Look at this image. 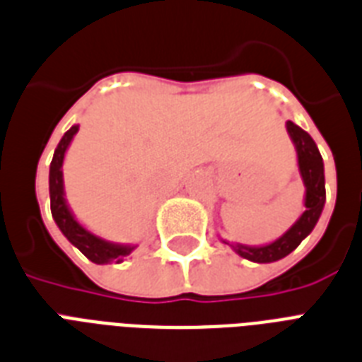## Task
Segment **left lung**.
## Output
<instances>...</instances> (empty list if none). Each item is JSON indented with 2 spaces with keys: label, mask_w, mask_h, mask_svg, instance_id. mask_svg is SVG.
I'll list each match as a JSON object with an SVG mask.
<instances>
[{
  "label": "left lung",
  "mask_w": 362,
  "mask_h": 362,
  "mask_svg": "<svg viewBox=\"0 0 362 362\" xmlns=\"http://www.w3.org/2000/svg\"><path fill=\"white\" fill-rule=\"evenodd\" d=\"M286 127L293 144H295L298 173H300L304 187H306V195H304L306 210L280 238H276L270 244L246 246V244H238V242L237 244L227 242L240 257L253 261V263H274L278 259L289 255L312 233L320 220L321 212H323V206H325V169H323V158H321L320 150L315 146L314 139L306 131L300 129L297 124L287 120Z\"/></svg>",
  "instance_id": "1"
}]
</instances>
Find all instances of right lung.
Listing matches in <instances>:
<instances>
[{
	"instance_id": "right-lung-1",
	"label": "right lung",
	"mask_w": 362,
	"mask_h": 362,
	"mask_svg": "<svg viewBox=\"0 0 362 362\" xmlns=\"http://www.w3.org/2000/svg\"><path fill=\"white\" fill-rule=\"evenodd\" d=\"M78 125H73L54 150L52 163H50V175H48V189H50V210H52V218L56 221V226L59 227V231L64 233L65 238L81 250L92 263L105 264V263H122L124 257H127L136 246L131 244H116V242H109L105 238L98 237L90 233L84 226H81L76 218L71 212L67 199H65L64 189V158L67 148H69L73 136L76 135Z\"/></svg>"
}]
</instances>
